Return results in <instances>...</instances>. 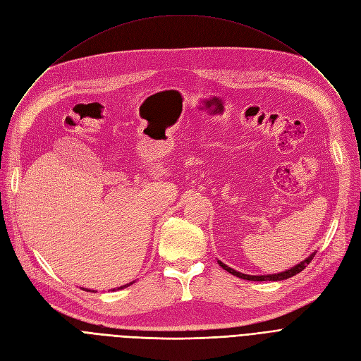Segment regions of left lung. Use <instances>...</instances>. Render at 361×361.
<instances>
[{
  "instance_id": "8db88e82",
  "label": "left lung",
  "mask_w": 361,
  "mask_h": 361,
  "mask_svg": "<svg viewBox=\"0 0 361 361\" xmlns=\"http://www.w3.org/2000/svg\"><path fill=\"white\" fill-rule=\"evenodd\" d=\"M314 255H316V252H313L309 257H306L305 260L300 262L298 264H295V267H293L291 269H287V271L279 272V274H272V275H247V274H241V272H238V271H235V269H233V268H230V267H226V264L222 263L221 260H218V263H219V267H221L222 269H225L226 272H230L231 275L238 276V278H241V279H247V281H282V279H288V278H291V276L300 274V272H301L302 269H305V268L307 267V264L312 262V259L314 257Z\"/></svg>"
}]
</instances>
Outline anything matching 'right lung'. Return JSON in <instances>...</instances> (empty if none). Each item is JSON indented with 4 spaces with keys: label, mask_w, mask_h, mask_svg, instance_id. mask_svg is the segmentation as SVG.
Returning a JSON list of instances; mask_svg holds the SVG:
<instances>
[{
    "label": "right lung",
    "mask_w": 361,
    "mask_h": 361,
    "mask_svg": "<svg viewBox=\"0 0 361 361\" xmlns=\"http://www.w3.org/2000/svg\"><path fill=\"white\" fill-rule=\"evenodd\" d=\"M133 282H135V281H133ZM133 282H130V283H126V286H121V287H118V288H114L112 291H116V290H123V288H126V287L131 286V283H133ZM83 290H85V291H90V290H87V288H83ZM92 293H97V291H93V290H92Z\"/></svg>",
    "instance_id": "add662e5"
}]
</instances>
